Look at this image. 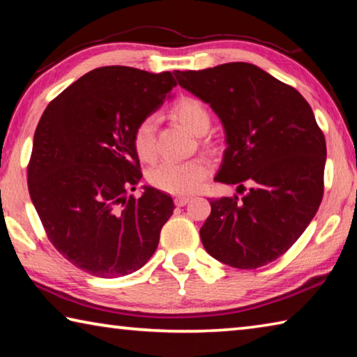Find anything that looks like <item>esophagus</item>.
<instances>
[{"instance_id": "esophagus-1", "label": "esophagus", "mask_w": 357, "mask_h": 357, "mask_svg": "<svg viewBox=\"0 0 357 357\" xmlns=\"http://www.w3.org/2000/svg\"><path fill=\"white\" fill-rule=\"evenodd\" d=\"M189 200L190 198L189 197H184V195H178L176 198H174V204H176V206H185L187 203H189Z\"/></svg>"}]
</instances>
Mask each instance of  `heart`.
Wrapping results in <instances>:
<instances>
[{"label":"heart","mask_w":357,"mask_h":357,"mask_svg":"<svg viewBox=\"0 0 357 357\" xmlns=\"http://www.w3.org/2000/svg\"><path fill=\"white\" fill-rule=\"evenodd\" d=\"M173 114L192 134L204 135L211 126L206 108L195 99L179 100L173 108ZM134 148L142 160L154 157V118L143 119L134 132ZM209 174V165L203 159L192 160H164L153 167L148 173L151 185L173 195H187L200 189Z\"/></svg>","instance_id":"obj_1"}]
</instances>
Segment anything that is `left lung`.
Listing matches in <instances>:
<instances>
[{
    "instance_id": "8db88e82",
    "label": "left lung",
    "mask_w": 357,
    "mask_h": 357,
    "mask_svg": "<svg viewBox=\"0 0 357 357\" xmlns=\"http://www.w3.org/2000/svg\"><path fill=\"white\" fill-rule=\"evenodd\" d=\"M174 75L222 121L227 149L214 179L252 185L241 200L211 198L200 228L204 249L238 269L274 261L305 231L323 198L326 140L309 102L249 63Z\"/></svg>"
}]
</instances>
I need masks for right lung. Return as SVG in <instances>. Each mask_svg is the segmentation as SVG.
I'll use <instances>...</instances> for the list:
<instances>
[{
    "label": "right lung",
    "mask_w": 357,
    "mask_h": 357,
    "mask_svg": "<svg viewBox=\"0 0 357 357\" xmlns=\"http://www.w3.org/2000/svg\"><path fill=\"white\" fill-rule=\"evenodd\" d=\"M172 72L98 68L47 105L34 132L29 197L55 249L84 273H135L157 249L173 214L170 195L143 185L137 126L170 98Z\"/></svg>",
    "instance_id": "right-lung-1"
}]
</instances>
